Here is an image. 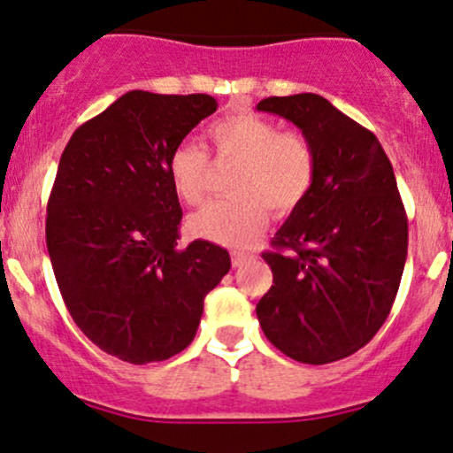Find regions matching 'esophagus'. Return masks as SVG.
I'll use <instances>...</instances> for the list:
<instances>
[{"mask_svg":"<svg viewBox=\"0 0 453 453\" xmlns=\"http://www.w3.org/2000/svg\"><path fill=\"white\" fill-rule=\"evenodd\" d=\"M253 259L251 253H242V251H234L232 253V266L234 268H241L244 264H249Z\"/></svg>","mask_w":453,"mask_h":453,"instance_id":"obj_1","label":"esophagus"}]
</instances>
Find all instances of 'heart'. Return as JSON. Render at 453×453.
Returning <instances> with one entry per match:
<instances>
[{
  "instance_id": "obj_1",
  "label": "heart",
  "mask_w": 453,
  "mask_h": 453,
  "mask_svg": "<svg viewBox=\"0 0 453 453\" xmlns=\"http://www.w3.org/2000/svg\"><path fill=\"white\" fill-rule=\"evenodd\" d=\"M209 138L219 164H236L227 180L230 197L209 202L189 217V230L226 247H249L277 215H292L304 204L317 180V155L311 140L296 129L280 132L257 112H232L211 123ZM170 187L185 204H200L211 187L212 164L197 142L185 140L165 161Z\"/></svg>"
}]
</instances>
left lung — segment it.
Segmentation results:
<instances>
[{"label":"left lung","instance_id":"obj_1","mask_svg":"<svg viewBox=\"0 0 453 453\" xmlns=\"http://www.w3.org/2000/svg\"><path fill=\"white\" fill-rule=\"evenodd\" d=\"M313 144L317 180L262 253L273 288L256 313L266 339L296 362L330 364L362 349L392 311L409 226L377 136L315 93L266 97Z\"/></svg>","mask_w":453,"mask_h":453}]
</instances>
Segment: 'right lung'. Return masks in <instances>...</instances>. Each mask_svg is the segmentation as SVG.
I'll list each match as a JSON object with an SVG mask.
<instances>
[{
    "mask_svg": "<svg viewBox=\"0 0 453 453\" xmlns=\"http://www.w3.org/2000/svg\"><path fill=\"white\" fill-rule=\"evenodd\" d=\"M215 111L204 93L129 91L82 123L59 159L46 206L57 285L82 334L123 362L183 351L232 266L209 241L176 249L183 211L165 173L170 150Z\"/></svg>",
    "mask_w": 453,
    "mask_h": 453,
    "instance_id": "add662e5",
    "label": "right lung"
}]
</instances>
